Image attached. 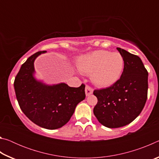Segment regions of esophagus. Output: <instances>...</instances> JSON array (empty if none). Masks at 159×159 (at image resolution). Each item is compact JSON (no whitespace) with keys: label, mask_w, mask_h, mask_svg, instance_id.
Masks as SVG:
<instances>
[{"label":"esophagus","mask_w":159,"mask_h":159,"mask_svg":"<svg viewBox=\"0 0 159 159\" xmlns=\"http://www.w3.org/2000/svg\"><path fill=\"white\" fill-rule=\"evenodd\" d=\"M93 93V89L89 85L85 86V95L86 96H89Z\"/></svg>","instance_id":"34e87169"}]
</instances>
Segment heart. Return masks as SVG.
<instances>
[{
    "label": "heart",
    "instance_id": "1",
    "mask_svg": "<svg viewBox=\"0 0 159 159\" xmlns=\"http://www.w3.org/2000/svg\"><path fill=\"white\" fill-rule=\"evenodd\" d=\"M76 66L80 73L91 75L92 80L99 87H109L121 76L124 60L119 52L96 50L80 56Z\"/></svg>",
    "mask_w": 159,
    "mask_h": 159
}]
</instances>
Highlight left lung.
<instances>
[{"label":"left lung","instance_id":"obj_1","mask_svg":"<svg viewBox=\"0 0 159 159\" xmlns=\"http://www.w3.org/2000/svg\"><path fill=\"white\" fill-rule=\"evenodd\" d=\"M117 50L124 60V68L117 82L109 88L95 90L98 103L94 114L105 127L125 126L135 119L147 99L148 72L138 56L120 48Z\"/></svg>","mask_w":159,"mask_h":159}]
</instances>
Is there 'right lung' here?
Here are the masks:
<instances>
[{"instance_id":"1","label":"right lung","mask_w":159,"mask_h":159,"mask_svg":"<svg viewBox=\"0 0 159 159\" xmlns=\"http://www.w3.org/2000/svg\"><path fill=\"white\" fill-rule=\"evenodd\" d=\"M46 51H39L21 65L14 87L20 109L40 127L55 130L69 121L77 104L85 98V85L72 88L64 83L48 85L34 76V61Z\"/></svg>"}]
</instances>
